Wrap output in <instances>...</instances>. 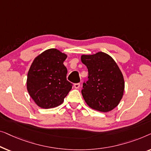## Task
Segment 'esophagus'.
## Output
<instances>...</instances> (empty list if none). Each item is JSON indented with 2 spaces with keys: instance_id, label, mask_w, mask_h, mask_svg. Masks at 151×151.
Segmentation results:
<instances>
[{
  "instance_id": "esophagus-1",
  "label": "esophagus",
  "mask_w": 151,
  "mask_h": 151,
  "mask_svg": "<svg viewBox=\"0 0 151 151\" xmlns=\"http://www.w3.org/2000/svg\"><path fill=\"white\" fill-rule=\"evenodd\" d=\"M80 87V83H75L74 84V88L76 89H78Z\"/></svg>"
}]
</instances>
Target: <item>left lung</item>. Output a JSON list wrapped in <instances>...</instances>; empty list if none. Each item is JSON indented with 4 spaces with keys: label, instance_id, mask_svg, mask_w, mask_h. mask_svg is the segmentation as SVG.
I'll use <instances>...</instances> for the list:
<instances>
[{
    "label": "left lung",
    "instance_id": "left-lung-1",
    "mask_svg": "<svg viewBox=\"0 0 151 151\" xmlns=\"http://www.w3.org/2000/svg\"><path fill=\"white\" fill-rule=\"evenodd\" d=\"M81 59L88 70L89 79L81 90L87 105L99 111L113 110L120 103L124 91V76L118 64L103 52L82 55Z\"/></svg>",
    "mask_w": 151,
    "mask_h": 151
}]
</instances>
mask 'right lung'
I'll return each mask as SVG.
<instances>
[{"label":"right lung","mask_w":151,"mask_h":151,"mask_svg":"<svg viewBox=\"0 0 151 151\" xmlns=\"http://www.w3.org/2000/svg\"><path fill=\"white\" fill-rule=\"evenodd\" d=\"M67 57L57 48H50L34 59L27 75V89L38 107H56L70 91L72 84L66 79L68 71L63 65Z\"/></svg>","instance_id":"obj_1"}]
</instances>
